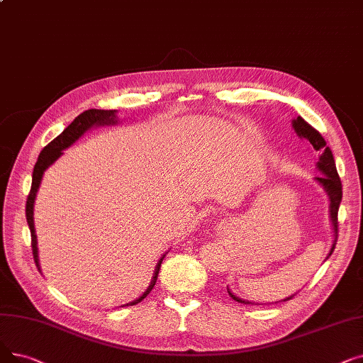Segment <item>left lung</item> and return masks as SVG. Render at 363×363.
Masks as SVG:
<instances>
[{"instance_id": "obj_1", "label": "left lung", "mask_w": 363, "mask_h": 363, "mask_svg": "<svg viewBox=\"0 0 363 363\" xmlns=\"http://www.w3.org/2000/svg\"><path fill=\"white\" fill-rule=\"evenodd\" d=\"M295 132L298 133V136H301L304 139H307L308 143L313 145V148L316 151H320V157H319V162H318V167L322 172L320 177H316V181L325 188L330 204H329V212H330V219H333V225H334V231H335V242L333 245V249H330L329 255L333 254L337 240H338V209H340V203L342 199V185H341V179L338 177V172L335 167V162H334V155L333 151H330L329 147H326V143L323 136L310 125L303 117H298L296 120H294L292 123ZM230 296L234 299V301L238 303H243V304H249L243 299L234 296L230 291H228ZM292 296L283 299V301H288Z\"/></svg>"}]
</instances>
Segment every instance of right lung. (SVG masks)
<instances>
[{"label": "right lung", "instance_id": "obj_1", "mask_svg": "<svg viewBox=\"0 0 363 363\" xmlns=\"http://www.w3.org/2000/svg\"><path fill=\"white\" fill-rule=\"evenodd\" d=\"M114 118H116V111H105V109H87V111H84L78 117H75V120L68 125V128L64 132H62L57 138H55L50 144H47L43 148V151L40 152V157H38V160L35 163L34 172H33V185H30V191H29L28 199H26V220H28V225H29V230H30V246H33V255H34V261L38 267V270H40V265H38V254H37V252H38L37 250V235H35V230H34L33 213H34V200H35V194L38 191L43 173L47 167H49L57 159V157L62 154V151L68 148L69 145H72L75 140L80 138L87 129L93 128L94 124L116 123ZM163 258L159 261V264H157V267H155V273H154V277H152L150 288L144 292L143 296H139L138 299H135V301H132L128 306H135V304L140 303L151 292V289L154 288L155 281H157V276H159Z\"/></svg>", "mask_w": 363, "mask_h": 363}]
</instances>
